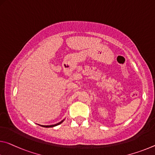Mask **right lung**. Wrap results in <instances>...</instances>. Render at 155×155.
Returning a JSON list of instances; mask_svg holds the SVG:
<instances>
[{
	"instance_id": "add662e5",
	"label": "right lung",
	"mask_w": 155,
	"mask_h": 155,
	"mask_svg": "<svg viewBox=\"0 0 155 155\" xmlns=\"http://www.w3.org/2000/svg\"><path fill=\"white\" fill-rule=\"evenodd\" d=\"M63 121H64V119L63 120H62V121H61V122H59V123H58V124H54V125H51V126H41L42 127H54V126H58V125H59V124H61V123H62Z\"/></svg>"
}]
</instances>
